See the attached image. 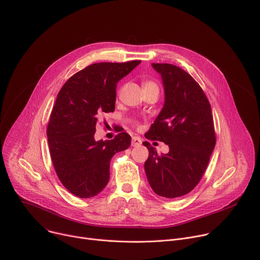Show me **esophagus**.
Listing matches in <instances>:
<instances>
[{
    "mask_svg": "<svg viewBox=\"0 0 260 260\" xmlns=\"http://www.w3.org/2000/svg\"><path fill=\"white\" fill-rule=\"evenodd\" d=\"M141 144H142V140L139 137H133V140H132V146L133 147H138Z\"/></svg>",
    "mask_w": 260,
    "mask_h": 260,
    "instance_id": "34e87169",
    "label": "esophagus"
}]
</instances>
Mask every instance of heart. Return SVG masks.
I'll return each instance as SVG.
<instances>
[{
    "mask_svg": "<svg viewBox=\"0 0 260 260\" xmlns=\"http://www.w3.org/2000/svg\"><path fill=\"white\" fill-rule=\"evenodd\" d=\"M143 87H144V89H146V88H151V87H156V88H158L157 84H156L155 82L151 81V80H146V81H144V83H143ZM136 125H137V126H139V123H138V122H136Z\"/></svg>",
    "mask_w": 260,
    "mask_h": 260,
    "instance_id": "1",
    "label": "heart"
}]
</instances>
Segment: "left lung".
Segmentation results:
<instances>
[{"label":"left lung","mask_w":260,"mask_h":260,"mask_svg":"<svg viewBox=\"0 0 260 260\" xmlns=\"http://www.w3.org/2000/svg\"><path fill=\"white\" fill-rule=\"evenodd\" d=\"M160 74L166 102L145 138L169 145L167 154L144 142L149 150L145 172L153 191L167 199L189 193L208 167L216 144L211 105L187 72L171 63H152Z\"/></svg>","instance_id":"left-lung-1"}]
</instances>
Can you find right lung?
Wrapping results in <instances>:
<instances>
[{
  "mask_svg": "<svg viewBox=\"0 0 260 260\" xmlns=\"http://www.w3.org/2000/svg\"><path fill=\"white\" fill-rule=\"evenodd\" d=\"M140 62L92 63L74 74L59 90L47 138L55 173L72 194L89 199L100 193L110 178L111 158L129 147L132 138L125 132L98 142L94 134L99 116L114 112L117 82Z\"/></svg>",
  "mask_w": 260,
  "mask_h": 260,
  "instance_id": "right-lung-1",
  "label": "right lung"
}]
</instances>
